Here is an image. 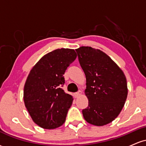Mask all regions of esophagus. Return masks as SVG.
Listing matches in <instances>:
<instances>
[{
	"instance_id": "obj_1",
	"label": "esophagus",
	"mask_w": 146,
	"mask_h": 146,
	"mask_svg": "<svg viewBox=\"0 0 146 146\" xmlns=\"http://www.w3.org/2000/svg\"><path fill=\"white\" fill-rule=\"evenodd\" d=\"M82 95V91H81V90H78V91L77 92V93H75V97H76V98H78V97L80 96V95Z\"/></svg>"
}]
</instances>
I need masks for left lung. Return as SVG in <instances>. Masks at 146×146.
Listing matches in <instances>:
<instances>
[{"label":"left lung","instance_id":"obj_1","mask_svg":"<svg viewBox=\"0 0 146 146\" xmlns=\"http://www.w3.org/2000/svg\"><path fill=\"white\" fill-rule=\"evenodd\" d=\"M86 78L88 106L84 119L95 125H106L117 118L128 95L126 78L121 68L103 51L90 46L75 50Z\"/></svg>","mask_w":146,"mask_h":146}]
</instances>
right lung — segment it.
Returning a JSON list of instances; mask_svg holds the SVG:
<instances>
[{"mask_svg": "<svg viewBox=\"0 0 146 146\" xmlns=\"http://www.w3.org/2000/svg\"><path fill=\"white\" fill-rule=\"evenodd\" d=\"M73 49L58 48L41 58L28 75L24 88L25 106L33 121L44 129H54L64 123L73 97L61 87L64 74L76 59Z\"/></svg>", "mask_w": 146, "mask_h": 146, "instance_id": "right-lung-1", "label": "right lung"}]
</instances>
